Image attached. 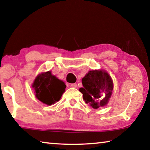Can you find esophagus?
<instances>
[{"label":"esophagus","mask_w":150,"mask_h":150,"mask_svg":"<svg viewBox=\"0 0 150 150\" xmlns=\"http://www.w3.org/2000/svg\"><path fill=\"white\" fill-rule=\"evenodd\" d=\"M71 87L73 88H76L77 87V83H72V84H71Z\"/></svg>","instance_id":"1"}]
</instances>
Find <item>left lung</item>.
I'll return each mask as SVG.
<instances>
[{"instance_id": "left-lung-1", "label": "left lung", "mask_w": 150, "mask_h": 150, "mask_svg": "<svg viewBox=\"0 0 150 150\" xmlns=\"http://www.w3.org/2000/svg\"><path fill=\"white\" fill-rule=\"evenodd\" d=\"M83 87L79 88L86 104L94 109L108 105L114 87L110 75L104 69L89 71L82 79Z\"/></svg>"}]
</instances>
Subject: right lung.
<instances>
[{
	"mask_svg": "<svg viewBox=\"0 0 150 150\" xmlns=\"http://www.w3.org/2000/svg\"><path fill=\"white\" fill-rule=\"evenodd\" d=\"M32 87L34 89L35 97L42 103L50 106L60 100L66 85L49 71L38 75Z\"/></svg>",
	"mask_w": 150,
	"mask_h": 150,
	"instance_id": "right-lung-1",
	"label": "right lung"
}]
</instances>
